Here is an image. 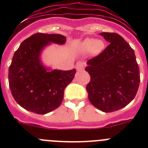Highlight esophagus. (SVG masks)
Wrapping results in <instances>:
<instances>
[{
	"label": "esophagus",
	"mask_w": 148,
	"mask_h": 148,
	"mask_svg": "<svg viewBox=\"0 0 148 148\" xmlns=\"http://www.w3.org/2000/svg\"><path fill=\"white\" fill-rule=\"evenodd\" d=\"M84 66H85V64L83 62L78 63L76 65V70H83L84 69Z\"/></svg>",
	"instance_id": "34e87169"
}]
</instances>
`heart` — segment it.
Returning <instances> with one entry per match:
<instances>
[{"instance_id":"1","label":"heart","mask_w":148,"mask_h":148,"mask_svg":"<svg viewBox=\"0 0 148 148\" xmlns=\"http://www.w3.org/2000/svg\"><path fill=\"white\" fill-rule=\"evenodd\" d=\"M104 44L102 40H95L94 38H87L81 45L80 49L82 53H89L92 51L94 54H98L103 50Z\"/></svg>"}]
</instances>
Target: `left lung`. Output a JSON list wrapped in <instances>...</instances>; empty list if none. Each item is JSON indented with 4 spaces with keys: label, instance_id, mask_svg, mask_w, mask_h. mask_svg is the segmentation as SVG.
<instances>
[{
    "label": "left lung",
    "instance_id": "left-lung-1",
    "mask_svg": "<svg viewBox=\"0 0 148 148\" xmlns=\"http://www.w3.org/2000/svg\"><path fill=\"white\" fill-rule=\"evenodd\" d=\"M109 45L88 60L85 70L90 75L87 85L90 103L110 113L125 108L135 98L140 83L134 50L117 33L101 32Z\"/></svg>",
    "mask_w": 148,
    "mask_h": 148
}]
</instances>
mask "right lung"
<instances>
[{"mask_svg": "<svg viewBox=\"0 0 148 148\" xmlns=\"http://www.w3.org/2000/svg\"><path fill=\"white\" fill-rule=\"evenodd\" d=\"M60 34L35 33L24 40L15 51L9 68V84L13 98L27 110L46 114L61 105L66 86L76 70H51L40 61V54L51 43L64 44Z\"/></svg>", "mask_w": 148, "mask_h": 148, "instance_id": "right-lung-1", "label": "right lung"}]
</instances>
